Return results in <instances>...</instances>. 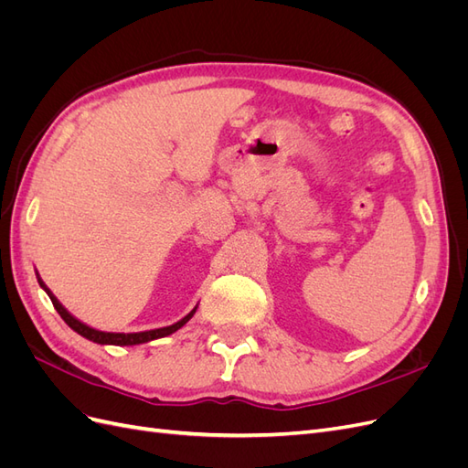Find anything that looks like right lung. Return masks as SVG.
<instances>
[{"label": "right lung", "instance_id": "add662e5", "mask_svg": "<svg viewBox=\"0 0 468 468\" xmlns=\"http://www.w3.org/2000/svg\"><path fill=\"white\" fill-rule=\"evenodd\" d=\"M37 281L40 289H45V292L50 296V301L56 308V313H58L62 316V320L72 328L74 332H78L80 335H83L86 339H90V342L93 344H99V346H138V344H146V342H152V339H158V337H165L169 334L177 332L179 328H183L186 325L193 314L197 306L191 310V313L187 316H183L179 322L172 324V325H165V328H155V330H146V332H133V334H121V332H101V330H95L91 328V325L83 324L81 320H78L76 316H72L68 313V310L62 306V303L56 299V296L52 294V291L45 285V281L40 279V275L37 273Z\"/></svg>", "mask_w": 468, "mask_h": 468}]
</instances>
